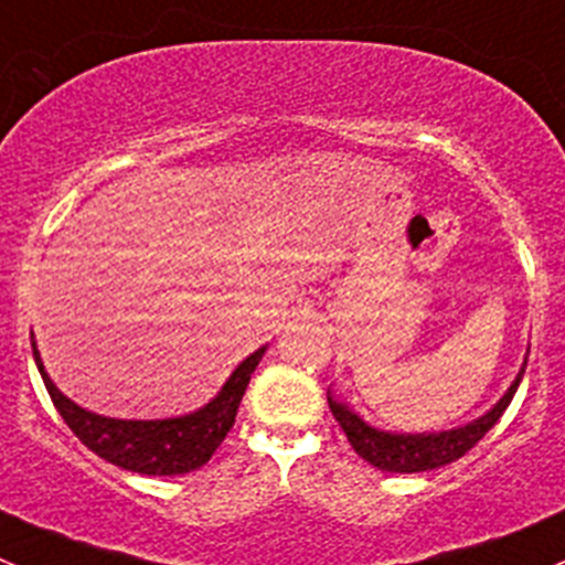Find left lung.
<instances>
[{
    "label": "left lung",
    "mask_w": 565,
    "mask_h": 565,
    "mask_svg": "<svg viewBox=\"0 0 565 565\" xmlns=\"http://www.w3.org/2000/svg\"><path fill=\"white\" fill-rule=\"evenodd\" d=\"M524 369H527V360L521 363L510 388L504 391V396L491 411L482 413L475 422L463 424V427L440 429V433H391V429H377L369 422H363L347 402H338L332 391H327V402H330L335 422L347 433L352 449L366 463H372L380 471H391V475H416V471L440 469V466L463 458L477 440L502 418V413L508 411L510 399H513L515 388H519L521 377H524Z\"/></svg>",
    "instance_id": "8db88e82"
}]
</instances>
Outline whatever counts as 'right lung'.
<instances>
[{
    "label": "right lung",
    "mask_w": 565,
    "mask_h": 565,
    "mask_svg": "<svg viewBox=\"0 0 565 565\" xmlns=\"http://www.w3.org/2000/svg\"><path fill=\"white\" fill-rule=\"evenodd\" d=\"M263 354H266V347L241 360L238 369L230 374L222 391L205 407L185 413V416L149 418L147 422V418L99 416V413L85 411L77 402L68 399L46 374L44 360L35 347V335H32L35 366L68 429L107 463L149 477L188 475L213 458L218 444L227 438L230 427L235 424V413H238L246 385H249L252 372L257 369Z\"/></svg>",
    "instance_id": "add662e5"
}]
</instances>
